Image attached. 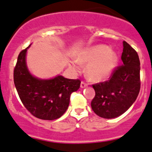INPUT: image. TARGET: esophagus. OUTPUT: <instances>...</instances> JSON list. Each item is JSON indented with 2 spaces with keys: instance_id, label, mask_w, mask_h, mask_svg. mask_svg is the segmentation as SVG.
Wrapping results in <instances>:
<instances>
[{
  "instance_id": "34e87169",
  "label": "esophagus",
  "mask_w": 152,
  "mask_h": 152,
  "mask_svg": "<svg viewBox=\"0 0 152 152\" xmlns=\"http://www.w3.org/2000/svg\"><path fill=\"white\" fill-rule=\"evenodd\" d=\"M86 86H87V84L85 82L82 81L81 84H80V87H81L82 89H83V88H85V87H86Z\"/></svg>"
}]
</instances>
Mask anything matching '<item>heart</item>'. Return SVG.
I'll use <instances>...</instances> for the list:
<instances>
[{
	"mask_svg": "<svg viewBox=\"0 0 152 152\" xmlns=\"http://www.w3.org/2000/svg\"><path fill=\"white\" fill-rule=\"evenodd\" d=\"M118 62L117 54L105 45H96L87 49L80 54L76 61L71 63L75 72H81L82 65H88L87 77L93 82H101L106 80L113 73Z\"/></svg>",
	"mask_w": 152,
	"mask_h": 152,
	"instance_id": "1",
	"label": "heart"
}]
</instances>
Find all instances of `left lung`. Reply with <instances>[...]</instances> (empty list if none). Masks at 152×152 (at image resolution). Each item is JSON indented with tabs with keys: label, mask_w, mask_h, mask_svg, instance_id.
<instances>
[{
	"label": "left lung",
	"mask_w": 152,
	"mask_h": 152,
	"mask_svg": "<svg viewBox=\"0 0 152 152\" xmlns=\"http://www.w3.org/2000/svg\"><path fill=\"white\" fill-rule=\"evenodd\" d=\"M122 66L116 67L108 81L92 85L96 96L91 107L97 115L114 118L125 113L140 91V61L137 52L123 41Z\"/></svg>",
	"instance_id": "obj_1"
}]
</instances>
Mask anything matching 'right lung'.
I'll return each mask as SVG.
<instances>
[{"mask_svg": "<svg viewBox=\"0 0 152 152\" xmlns=\"http://www.w3.org/2000/svg\"><path fill=\"white\" fill-rule=\"evenodd\" d=\"M30 46L20 53L14 70V85L20 99L25 108L37 118L43 120L60 118L68 109L70 95L80 89L81 81L62 76L50 80L33 76L26 63Z\"/></svg>", "mask_w": 152, "mask_h": 152, "instance_id": "add662e5", "label": "right lung"}]
</instances>
